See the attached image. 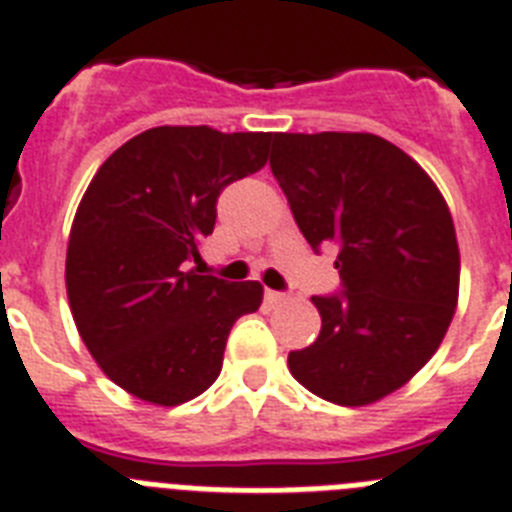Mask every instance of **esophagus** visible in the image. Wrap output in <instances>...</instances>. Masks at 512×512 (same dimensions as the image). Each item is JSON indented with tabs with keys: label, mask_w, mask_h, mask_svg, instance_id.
Instances as JSON below:
<instances>
[{
	"label": "esophagus",
	"mask_w": 512,
	"mask_h": 512,
	"mask_svg": "<svg viewBox=\"0 0 512 512\" xmlns=\"http://www.w3.org/2000/svg\"><path fill=\"white\" fill-rule=\"evenodd\" d=\"M264 298H266V303H269V306H277V303H285L287 301V295L285 293H277V290H266Z\"/></svg>",
	"instance_id": "1"
}]
</instances>
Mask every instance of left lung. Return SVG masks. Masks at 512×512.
Listing matches in <instances>:
<instances>
[{
	"label": "left lung",
	"instance_id": "8db88e82",
	"mask_svg": "<svg viewBox=\"0 0 512 512\" xmlns=\"http://www.w3.org/2000/svg\"><path fill=\"white\" fill-rule=\"evenodd\" d=\"M272 167L308 246H335L340 295H314L322 332L287 366L308 392L369 405L411 382L458 306L460 251L421 164L374 133H274Z\"/></svg>",
	"mask_w": 512,
	"mask_h": 512
}]
</instances>
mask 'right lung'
<instances>
[{"instance_id":"1","label":"right lung","mask_w":512,"mask_h":512,"mask_svg":"<svg viewBox=\"0 0 512 512\" xmlns=\"http://www.w3.org/2000/svg\"><path fill=\"white\" fill-rule=\"evenodd\" d=\"M272 133L162 125L122 143L75 211L65 285L80 340L117 387L188 403L222 371L227 335L261 306L259 282L196 274L232 180L266 164Z\"/></svg>"}]
</instances>
